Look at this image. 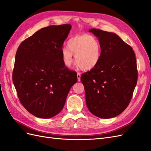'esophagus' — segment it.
I'll list each match as a JSON object with an SVG mask.
<instances>
[{
    "instance_id": "obj_1",
    "label": "esophagus",
    "mask_w": 151,
    "mask_h": 151,
    "mask_svg": "<svg viewBox=\"0 0 151 151\" xmlns=\"http://www.w3.org/2000/svg\"><path fill=\"white\" fill-rule=\"evenodd\" d=\"M80 77H81V74L80 73H77V78H78V81H80Z\"/></svg>"
}]
</instances>
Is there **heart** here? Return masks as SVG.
I'll use <instances>...</instances> for the list:
<instances>
[{"label":"heart","instance_id":"1","mask_svg":"<svg viewBox=\"0 0 151 151\" xmlns=\"http://www.w3.org/2000/svg\"><path fill=\"white\" fill-rule=\"evenodd\" d=\"M67 47L61 50L62 59L66 67L72 64L73 55L78 67L84 71L94 68L101 60L102 45L94 36L82 34L73 36L68 41Z\"/></svg>","mask_w":151,"mask_h":151}]
</instances>
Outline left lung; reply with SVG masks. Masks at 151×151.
<instances>
[{
	"instance_id": "1",
	"label": "left lung",
	"mask_w": 151,
	"mask_h": 151,
	"mask_svg": "<svg viewBox=\"0 0 151 151\" xmlns=\"http://www.w3.org/2000/svg\"><path fill=\"white\" fill-rule=\"evenodd\" d=\"M102 45L99 64L81 75L88 110L103 119L121 114L129 104L137 86L134 52L117 34L91 29Z\"/></svg>"
}]
</instances>
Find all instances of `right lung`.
I'll use <instances>...</instances> for the list:
<instances>
[{"mask_svg":"<svg viewBox=\"0 0 151 151\" xmlns=\"http://www.w3.org/2000/svg\"><path fill=\"white\" fill-rule=\"evenodd\" d=\"M70 24L50 25L39 30L19 45L13 82L22 105L39 118L48 119L63 110L77 73L65 66L63 43Z\"/></svg>","mask_w":151,"mask_h":151,"instance_id":"right-lung-1","label":"right lung"}]
</instances>
